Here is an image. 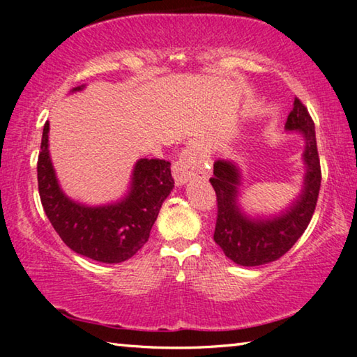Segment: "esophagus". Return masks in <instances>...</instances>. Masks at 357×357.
Here are the masks:
<instances>
[{"mask_svg": "<svg viewBox=\"0 0 357 357\" xmlns=\"http://www.w3.org/2000/svg\"><path fill=\"white\" fill-rule=\"evenodd\" d=\"M211 160L206 151L200 144H189L183 149L179 159L173 165V178L176 185L189 183L192 178H206Z\"/></svg>", "mask_w": 357, "mask_h": 357, "instance_id": "obj_1", "label": "esophagus"}]
</instances>
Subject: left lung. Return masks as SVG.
I'll return each mask as SVG.
<instances>
[{"label": "left lung", "mask_w": 357, "mask_h": 357, "mask_svg": "<svg viewBox=\"0 0 357 357\" xmlns=\"http://www.w3.org/2000/svg\"><path fill=\"white\" fill-rule=\"evenodd\" d=\"M285 130L298 132L304 138L302 160L305 173L301 193L279 214L250 217L239 204L243 174L236 162L217 160L214 164V174L209 179L217 195L214 241L239 266L268 264L285 255L309 227L315 213L321 185L315 124L298 98H294Z\"/></svg>", "instance_id": "left-lung-1"}]
</instances>
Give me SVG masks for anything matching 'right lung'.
<instances>
[{
  "instance_id": "add662e5",
  "label": "right lung",
  "mask_w": 357,
  "mask_h": 357,
  "mask_svg": "<svg viewBox=\"0 0 357 357\" xmlns=\"http://www.w3.org/2000/svg\"><path fill=\"white\" fill-rule=\"evenodd\" d=\"M84 84L72 88L82 91ZM48 121L42 132L38 184L42 206L64 244L100 263H123L148 243L162 203L174 187L170 162L138 159L129 189L118 202L88 206L63 192L48 151Z\"/></svg>"
}]
</instances>
